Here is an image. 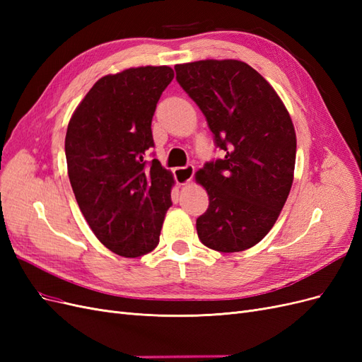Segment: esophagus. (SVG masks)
Returning a JSON list of instances; mask_svg holds the SVG:
<instances>
[{"instance_id":"obj_1","label":"esophagus","mask_w":362,"mask_h":362,"mask_svg":"<svg viewBox=\"0 0 362 362\" xmlns=\"http://www.w3.org/2000/svg\"><path fill=\"white\" fill-rule=\"evenodd\" d=\"M193 173H194L193 164H187V166L173 169V177H175V181H177L178 184L190 182L193 178Z\"/></svg>"}]
</instances>
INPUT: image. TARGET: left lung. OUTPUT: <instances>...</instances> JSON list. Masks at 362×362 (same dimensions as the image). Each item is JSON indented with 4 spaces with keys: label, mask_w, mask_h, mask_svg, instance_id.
<instances>
[{
    "label": "left lung",
    "mask_w": 362,
    "mask_h": 362,
    "mask_svg": "<svg viewBox=\"0 0 362 362\" xmlns=\"http://www.w3.org/2000/svg\"><path fill=\"white\" fill-rule=\"evenodd\" d=\"M177 81L204 113L223 157L196 172L208 193L198 237L217 252H240L266 237L286 204L296 163L294 127L273 87L238 60L175 66Z\"/></svg>",
    "instance_id": "8db88e82"
}]
</instances>
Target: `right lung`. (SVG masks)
Masks as SVG:
<instances>
[{"label": "right lung", "mask_w": 362, "mask_h": 362, "mask_svg": "<svg viewBox=\"0 0 362 362\" xmlns=\"http://www.w3.org/2000/svg\"><path fill=\"white\" fill-rule=\"evenodd\" d=\"M172 80L169 66L105 75L69 120L64 152L75 199L98 240L120 257L154 250L172 205V173L146 160L152 116Z\"/></svg>", "instance_id": "1"}]
</instances>
